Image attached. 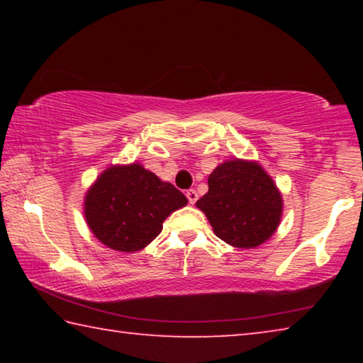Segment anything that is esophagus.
<instances>
[{"label":"esophagus","instance_id":"34e87169","mask_svg":"<svg viewBox=\"0 0 363 363\" xmlns=\"http://www.w3.org/2000/svg\"><path fill=\"white\" fill-rule=\"evenodd\" d=\"M186 195H187V199H189V203H190V205H194L195 201H196V199H199V194H196V190H195V189H189L187 192H186Z\"/></svg>","mask_w":363,"mask_h":363}]
</instances>
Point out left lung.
I'll use <instances>...</instances> for the list:
<instances>
[{"label": "left lung", "instance_id": "8db88e82", "mask_svg": "<svg viewBox=\"0 0 363 363\" xmlns=\"http://www.w3.org/2000/svg\"><path fill=\"white\" fill-rule=\"evenodd\" d=\"M216 235L235 248H256L274 235L284 199L255 160L232 158L208 176V192L196 201Z\"/></svg>", "mask_w": 363, "mask_h": 363}]
</instances>
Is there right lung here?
Returning a JSON list of instances; mask_svg holds the SVG:
<instances>
[{"instance_id": "add662e5", "label": "right lung", "mask_w": 363, "mask_h": 363, "mask_svg": "<svg viewBox=\"0 0 363 363\" xmlns=\"http://www.w3.org/2000/svg\"><path fill=\"white\" fill-rule=\"evenodd\" d=\"M186 205L181 190L134 162L104 169L86 190L83 210L97 240L136 253L155 240L171 213Z\"/></svg>"}]
</instances>
